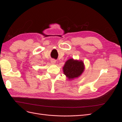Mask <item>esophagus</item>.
I'll use <instances>...</instances> for the list:
<instances>
[{"instance_id": "34e87169", "label": "esophagus", "mask_w": 122, "mask_h": 122, "mask_svg": "<svg viewBox=\"0 0 122 122\" xmlns=\"http://www.w3.org/2000/svg\"><path fill=\"white\" fill-rule=\"evenodd\" d=\"M55 62H56V60H54V59H52V60H51V64H55Z\"/></svg>"}]
</instances>
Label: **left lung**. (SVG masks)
Here are the masks:
<instances>
[{
  "mask_svg": "<svg viewBox=\"0 0 122 122\" xmlns=\"http://www.w3.org/2000/svg\"><path fill=\"white\" fill-rule=\"evenodd\" d=\"M84 70V63L82 61L74 60L70 58L65 62L63 67L64 74L69 80L80 76Z\"/></svg>",
  "mask_w": 122,
  "mask_h": 122,
  "instance_id": "1",
  "label": "left lung"
}]
</instances>
